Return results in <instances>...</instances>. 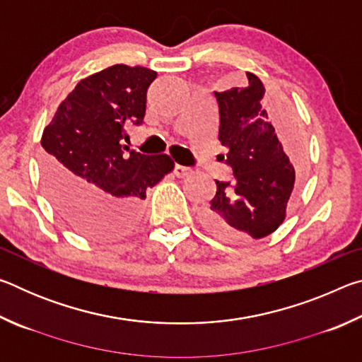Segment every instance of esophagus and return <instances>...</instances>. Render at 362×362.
Listing matches in <instances>:
<instances>
[{"instance_id":"esophagus-1","label":"esophagus","mask_w":362,"mask_h":362,"mask_svg":"<svg viewBox=\"0 0 362 362\" xmlns=\"http://www.w3.org/2000/svg\"><path fill=\"white\" fill-rule=\"evenodd\" d=\"M174 174H175V177H179V179H185V177L192 174V169L185 168V166H179V164H177V166L174 168Z\"/></svg>"}]
</instances>
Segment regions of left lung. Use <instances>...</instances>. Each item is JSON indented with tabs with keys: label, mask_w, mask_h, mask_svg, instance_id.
Listing matches in <instances>:
<instances>
[{
	"label": "left lung",
	"mask_w": 362,
	"mask_h": 362,
	"mask_svg": "<svg viewBox=\"0 0 362 362\" xmlns=\"http://www.w3.org/2000/svg\"><path fill=\"white\" fill-rule=\"evenodd\" d=\"M246 75L247 88L216 93L218 140L228 148L225 163L233 169V180H216L217 193L203 217L207 230L235 243L260 240L278 230L300 168L297 146L283 148L262 105L265 86L254 73Z\"/></svg>",
	"instance_id": "8db88e82"
}]
</instances>
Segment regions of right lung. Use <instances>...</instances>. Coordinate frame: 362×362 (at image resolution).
<instances>
[{
    "instance_id": "obj_1",
    "label": "right lung",
    "mask_w": 362,
    "mask_h": 362,
    "mask_svg": "<svg viewBox=\"0 0 362 362\" xmlns=\"http://www.w3.org/2000/svg\"><path fill=\"white\" fill-rule=\"evenodd\" d=\"M158 73L112 65L79 81L41 137L49 198L79 233L112 240L137 223L146 189L173 173L164 155L129 150L126 127L140 124Z\"/></svg>"
}]
</instances>
